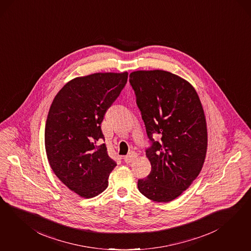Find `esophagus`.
Instances as JSON below:
<instances>
[{"instance_id": "1", "label": "esophagus", "mask_w": 251, "mask_h": 251, "mask_svg": "<svg viewBox=\"0 0 251 251\" xmlns=\"http://www.w3.org/2000/svg\"><path fill=\"white\" fill-rule=\"evenodd\" d=\"M138 157V153L135 152V151H131L129 153L127 154L126 156L124 157V160L126 163H131V162H134Z\"/></svg>"}]
</instances>
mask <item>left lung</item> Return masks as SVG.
Wrapping results in <instances>:
<instances>
[{"mask_svg": "<svg viewBox=\"0 0 251 251\" xmlns=\"http://www.w3.org/2000/svg\"><path fill=\"white\" fill-rule=\"evenodd\" d=\"M137 104L152 145L146 151L151 171L139 179V192L157 202H170L193 183L205 162L208 133L202 104L193 86L163 70L129 75ZM153 134H160V142Z\"/></svg>", "mask_w": 251, "mask_h": 251, "instance_id": "obj_1", "label": "left lung"}]
</instances>
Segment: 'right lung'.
Listing matches in <instances>:
<instances>
[{
	"label": "right lung",
	"instance_id": "1",
	"mask_svg": "<svg viewBox=\"0 0 251 251\" xmlns=\"http://www.w3.org/2000/svg\"><path fill=\"white\" fill-rule=\"evenodd\" d=\"M127 72L95 73L67 82L56 94L45 125L50 168L82 198H94L108 186L116 162L107 152L101 122L126 84Z\"/></svg>",
	"mask_w": 251,
	"mask_h": 251
}]
</instances>
